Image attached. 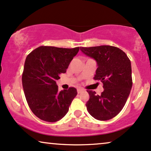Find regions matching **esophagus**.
I'll use <instances>...</instances> for the list:
<instances>
[{
	"label": "esophagus",
	"instance_id": "esophagus-1",
	"mask_svg": "<svg viewBox=\"0 0 151 151\" xmlns=\"http://www.w3.org/2000/svg\"><path fill=\"white\" fill-rule=\"evenodd\" d=\"M83 91V89H82V88H78L77 89V93H80L81 92H82V91Z\"/></svg>",
	"mask_w": 151,
	"mask_h": 151
}]
</instances>
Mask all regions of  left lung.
<instances>
[{"instance_id":"8db88e82","label":"left lung","mask_w":151,"mask_h":151,"mask_svg":"<svg viewBox=\"0 0 151 151\" xmlns=\"http://www.w3.org/2000/svg\"><path fill=\"white\" fill-rule=\"evenodd\" d=\"M87 56L94 58L98 68L95 81L102 82L104 91L97 95L88 91L90 98L86 104L88 113L99 121L115 117L125 106L132 86L131 62L124 51L109 45L80 47Z\"/></svg>"}]
</instances>
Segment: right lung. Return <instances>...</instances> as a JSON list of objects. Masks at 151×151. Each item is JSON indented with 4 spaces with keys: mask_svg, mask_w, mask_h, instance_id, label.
<instances>
[{
    "mask_svg": "<svg viewBox=\"0 0 151 151\" xmlns=\"http://www.w3.org/2000/svg\"><path fill=\"white\" fill-rule=\"evenodd\" d=\"M79 47L72 49L41 46L28 55L22 85L28 106L35 115L47 122L63 118L77 94L75 88L59 91L56 80L65 73Z\"/></svg>",
    "mask_w": 151,
    "mask_h": 151,
    "instance_id": "obj_1",
    "label": "right lung"
}]
</instances>
